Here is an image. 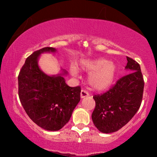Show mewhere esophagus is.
I'll return each mask as SVG.
<instances>
[{"label": "esophagus", "instance_id": "obj_1", "mask_svg": "<svg viewBox=\"0 0 157 157\" xmlns=\"http://www.w3.org/2000/svg\"><path fill=\"white\" fill-rule=\"evenodd\" d=\"M89 93H88L86 90H84V89L81 90V98H85V97H86V96H89Z\"/></svg>", "mask_w": 157, "mask_h": 157}]
</instances>
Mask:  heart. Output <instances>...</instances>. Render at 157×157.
<instances>
[{"label": "heart", "instance_id": "1", "mask_svg": "<svg viewBox=\"0 0 157 157\" xmlns=\"http://www.w3.org/2000/svg\"><path fill=\"white\" fill-rule=\"evenodd\" d=\"M78 68L91 72L89 77V83L97 90H104L110 86L117 71V67L113 62L103 59L81 60ZM73 72H76L75 69H73Z\"/></svg>", "mask_w": 157, "mask_h": 157}]
</instances>
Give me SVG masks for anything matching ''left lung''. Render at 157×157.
Wrapping results in <instances>:
<instances>
[{
    "label": "left lung",
    "mask_w": 157,
    "mask_h": 157,
    "mask_svg": "<svg viewBox=\"0 0 157 157\" xmlns=\"http://www.w3.org/2000/svg\"><path fill=\"white\" fill-rule=\"evenodd\" d=\"M126 59L130 74L120 78L109 91L93 96L96 106L92 120L102 133L115 132L125 126L142 101L144 81L140 65L132 58Z\"/></svg>",
    "instance_id": "8db88e82"
}]
</instances>
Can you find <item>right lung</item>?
Instances as JSON below:
<instances>
[{"mask_svg":"<svg viewBox=\"0 0 157 157\" xmlns=\"http://www.w3.org/2000/svg\"><path fill=\"white\" fill-rule=\"evenodd\" d=\"M55 51L45 47L33 52L18 76V96L23 109L34 123L48 131H58L67 124L81 98L80 86H68L63 77L47 76L38 67L40 53Z\"/></svg>","mask_w":157,"mask_h":157,"instance_id":"1","label":"right lung"}]
</instances>
